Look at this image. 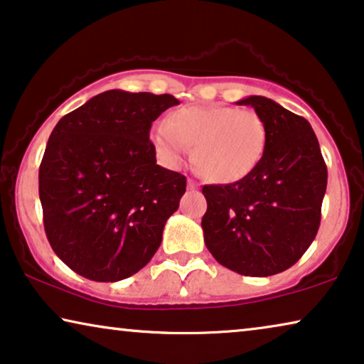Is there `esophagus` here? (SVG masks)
<instances>
[{"instance_id": "34e87169", "label": "esophagus", "mask_w": 364, "mask_h": 364, "mask_svg": "<svg viewBox=\"0 0 364 364\" xmlns=\"http://www.w3.org/2000/svg\"><path fill=\"white\" fill-rule=\"evenodd\" d=\"M188 188L189 189H196L198 188V183L194 180H188Z\"/></svg>"}]
</instances>
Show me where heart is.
Masks as SVG:
<instances>
[{"instance_id":"1","label":"heart","mask_w":364,"mask_h":364,"mask_svg":"<svg viewBox=\"0 0 364 364\" xmlns=\"http://www.w3.org/2000/svg\"><path fill=\"white\" fill-rule=\"evenodd\" d=\"M151 143L163 160L180 165L194 148V166L214 183H235L262 160L267 127L259 114L226 105H186L151 129Z\"/></svg>"}]
</instances>
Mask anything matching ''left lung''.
Listing matches in <instances>:
<instances>
[{"label":"left lung","instance_id":"8db88e82","mask_svg":"<svg viewBox=\"0 0 364 364\" xmlns=\"http://www.w3.org/2000/svg\"><path fill=\"white\" fill-rule=\"evenodd\" d=\"M237 104L262 117L267 145L259 166L244 180L203 186L204 244L224 267L269 277L290 269L314 242L328 171L304 117L260 95Z\"/></svg>","mask_w":364,"mask_h":364}]
</instances>
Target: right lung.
Returning <instances> with one entry per match:
<instances>
[{
	"mask_svg": "<svg viewBox=\"0 0 364 364\" xmlns=\"http://www.w3.org/2000/svg\"><path fill=\"white\" fill-rule=\"evenodd\" d=\"M180 104L170 94L107 90L64 115L39 166L44 231L63 262L95 282L145 267L186 191L156 165L151 124Z\"/></svg>",
	"mask_w": 364,
	"mask_h": 364,
	"instance_id": "obj_1",
	"label": "right lung"
}]
</instances>
